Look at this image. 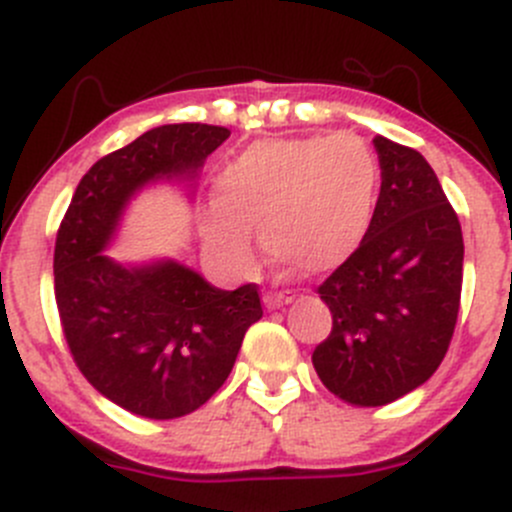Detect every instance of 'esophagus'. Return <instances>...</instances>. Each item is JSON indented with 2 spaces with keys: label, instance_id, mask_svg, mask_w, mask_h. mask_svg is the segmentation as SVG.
<instances>
[{
  "label": "esophagus",
  "instance_id": "obj_1",
  "mask_svg": "<svg viewBox=\"0 0 512 512\" xmlns=\"http://www.w3.org/2000/svg\"><path fill=\"white\" fill-rule=\"evenodd\" d=\"M292 294L289 292H267L265 297H262V302H265L267 309H277V307H285V304L292 302Z\"/></svg>",
  "mask_w": 512,
  "mask_h": 512
}]
</instances>
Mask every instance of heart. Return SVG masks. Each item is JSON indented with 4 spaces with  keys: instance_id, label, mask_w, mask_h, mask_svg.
Instances as JSON below:
<instances>
[{
    "instance_id": "b5f03b06",
    "label": "heart",
    "mask_w": 512,
    "mask_h": 512,
    "mask_svg": "<svg viewBox=\"0 0 512 512\" xmlns=\"http://www.w3.org/2000/svg\"><path fill=\"white\" fill-rule=\"evenodd\" d=\"M379 165L354 133L252 143L215 180L220 208L205 235L230 260L252 255L247 227H260L275 260L319 275L347 262L374 218Z\"/></svg>"
}]
</instances>
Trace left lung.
I'll use <instances>...</instances> for the list:
<instances>
[{
	"label": "left lung",
	"mask_w": 512,
	"mask_h": 512,
	"mask_svg": "<svg viewBox=\"0 0 512 512\" xmlns=\"http://www.w3.org/2000/svg\"><path fill=\"white\" fill-rule=\"evenodd\" d=\"M381 190L354 255L319 285L332 332L314 349L322 384L352 406H384L426 384L456 329L463 235L426 158L374 138Z\"/></svg>",
	"instance_id": "obj_1"
}]
</instances>
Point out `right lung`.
Listing matches in <instances>:
<instances>
[{"label": "right lung", "mask_w": 512, "mask_h": 512, "mask_svg": "<svg viewBox=\"0 0 512 512\" xmlns=\"http://www.w3.org/2000/svg\"><path fill=\"white\" fill-rule=\"evenodd\" d=\"M230 131L170 123L108 153L81 178L54 247V294L66 344L98 394L143 418L200 409L230 376L257 285L213 287L175 260L121 265L106 255L128 203L146 185L188 183Z\"/></svg>", "instance_id": "obj_1"}]
</instances>
